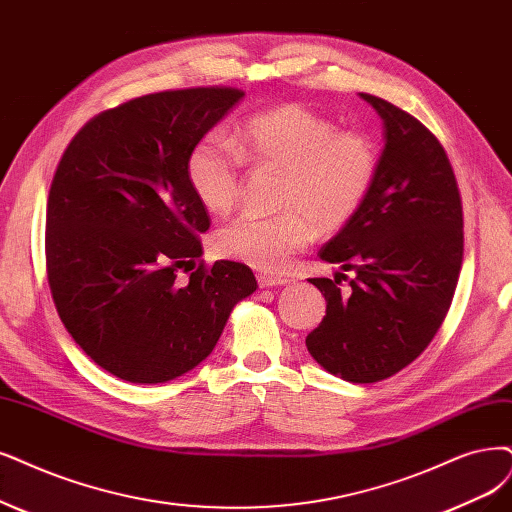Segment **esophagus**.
<instances>
[{
  "label": "esophagus",
  "instance_id": "34e87169",
  "mask_svg": "<svg viewBox=\"0 0 512 512\" xmlns=\"http://www.w3.org/2000/svg\"><path fill=\"white\" fill-rule=\"evenodd\" d=\"M257 282L261 289H274V287H285L289 280L280 276H270V274H257Z\"/></svg>",
  "mask_w": 512,
  "mask_h": 512
}]
</instances>
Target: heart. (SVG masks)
Segmentation results:
<instances>
[{"instance_id":"1","label":"heart","mask_w":512,"mask_h":512,"mask_svg":"<svg viewBox=\"0 0 512 512\" xmlns=\"http://www.w3.org/2000/svg\"><path fill=\"white\" fill-rule=\"evenodd\" d=\"M285 168L278 215L242 213L217 232V253L255 270L278 272L312 242L318 230H337L363 206L377 173V154L358 132L304 105L255 113L234 141L200 139L187 156V183L208 213L223 215L240 196L242 166Z\"/></svg>"}]
</instances>
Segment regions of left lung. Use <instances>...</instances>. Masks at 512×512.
Masks as SVG:
<instances>
[{
    "instance_id": "8db88e82",
    "label": "left lung",
    "mask_w": 512,
    "mask_h": 512,
    "mask_svg": "<svg viewBox=\"0 0 512 512\" xmlns=\"http://www.w3.org/2000/svg\"><path fill=\"white\" fill-rule=\"evenodd\" d=\"M384 122L375 181L320 259L354 271L351 291L310 278L327 316L308 337L314 361L352 384H373L413 363L439 331L464 253L462 200L443 145L392 103L361 92Z\"/></svg>"
}]
</instances>
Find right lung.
<instances>
[{"mask_svg":"<svg viewBox=\"0 0 512 512\" xmlns=\"http://www.w3.org/2000/svg\"><path fill=\"white\" fill-rule=\"evenodd\" d=\"M242 97L189 88L132 99L92 118L56 166L52 299L75 344L124 382L164 384L198 367L257 289L244 263L196 266L211 221L187 183L189 151ZM179 271L190 272L185 286Z\"/></svg>","mask_w":512,"mask_h":512,"instance_id":"add662e5","label":"right lung"}]
</instances>
